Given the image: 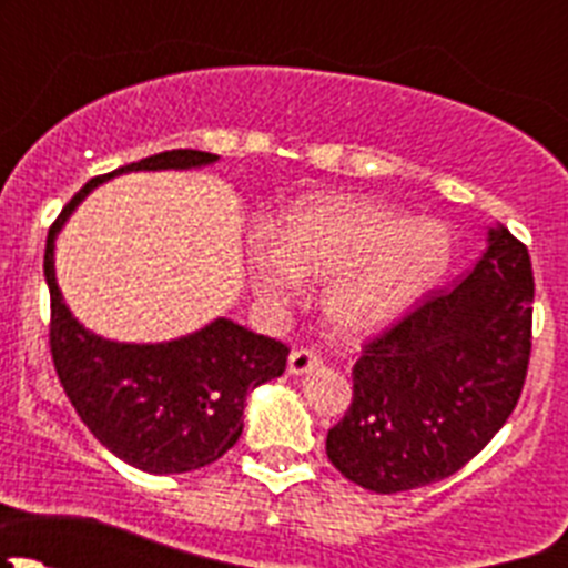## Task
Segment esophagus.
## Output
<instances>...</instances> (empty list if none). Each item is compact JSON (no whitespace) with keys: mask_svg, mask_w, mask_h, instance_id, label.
I'll return each mask as SVG.
<instances>
[{"mask_svg":"<svg viewBox=\"0 0 568 568\" xmlns=\"http://www.w3.org/2000/svg\"><path fill=\"white\" fill-rule=\"evenodd\" d=\"M318 365H321V357L316 352H311V348H294V352L288 354V374L294 376L311 374V371H316Z\"/></svg>","mask_w":568,"mask_h":568,"instance_id":"1","label":"esophagus"}]
</instances>
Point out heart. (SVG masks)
Returning a JSON list of instances; mask_svg holds the SVG:
<instances>
[{"label":"heart","mask_w":568,"mask_h":568,"mask_svg":"<svg viewBox=\"0 0 568 568\" xmlns=\"http://www.w3.org/2000/svg\"><path fill=\"white\" fill-rule=\"evenodd\" d=\"M450 233L368 197H307L291 205L272 239L247 244L250 285L266 305L302 294V280H329L324 311L343 337H368L415 311L450 263Z\"/></svg>","instance_id":"heart-1"}]
</instances>
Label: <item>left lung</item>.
<instances>
[{"mask_svg": "<svg viewBox=\"0 0 568 568\" xmlns=\"http://www.w3.org/2000/svg\"><path fill=\"white\" fill-rule=\"evenodd\" d=\"M530 321L528 247L508 227H489L486 252L456 288L365 346L352 406L326 434L329 462L376 495L459 473L517 406Z\"/></svg>", "mask_w": 568, "mask_h": 568, "instance_id": "obj_1", "label": "left lung"}]
</instances>
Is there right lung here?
<instances>
[{"instance_id": "1", "label": "right lung", "mask_w": 568, "mask_h": 568, "mask_svg": "<svg viewBox=\"0 0 568 568\" xmlns=\"http://www.w3.org/2000/svg\"><path fill=\"white\" fill-rule=\"evenodd\" d=\"M214 162L220 156L205 151H164L93 178L62 209L45 239L49 343L62 390L93 437L142 473H192L222 459L242 437L247 393L283 376L288 346L231 318H214L203 329L162 343L95 335L62 300L54 242L77 205L109 178L140 170H197Z\"/></svg>"}]
</instances>
